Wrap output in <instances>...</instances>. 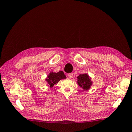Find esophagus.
<instances>
[{
    "label": "esophagus",
    "instance_id": "esophagus-1",
    "mask_svg": "<svg viewBox=\"0 0 132 132\" xmlns=\"http://www.w3.org/2000/svg\"><path fill=\"white\" fill-rule=\"evenodd\" d=\"M72 75H73V74H72V73H70V74H68L69 78H70V79H71V78H72Z\"/></svg>",
    "mask_w": 132,
    "mask_h": 132
}]
</instances>
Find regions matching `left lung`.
<instances>
[{
	"label": "left lung",
	"mask_w": 132,
	"mask_h": 132,
	"mask_svg": "<svg viewBox=\"0 0 132 132\" xmlns=\"http://www.w3.org/2000/svg\"><path fill=\"white\" fill-rule=\"evenodd\" d=\"M77 78V83L80 87H82L85 90H87L90 88L91 86L92 85V82L87 74H80Z\"/></svg>",
	"instance_id": "left-lung-1"
}]
</instances>
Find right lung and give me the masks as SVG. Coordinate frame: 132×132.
<instances>
[{
	"label": "right lung",
	"instance_id": "add662e5",
	"mask_svg": "<svg viewBox=\"0 0 132 132\" xmlns=\"http://www.w3.org/2000/svg\"><path fill=\"white\" fill-rule=\"evenodd\" d=\"M66 75H64L62 71H59L58 72H52L48 75L46 80L50 87H52L53 86L56 85L60 80L66 79Z\"/></svg>",
	"mask_w": 132,
	"mask_h": 132
}]
</instances>
